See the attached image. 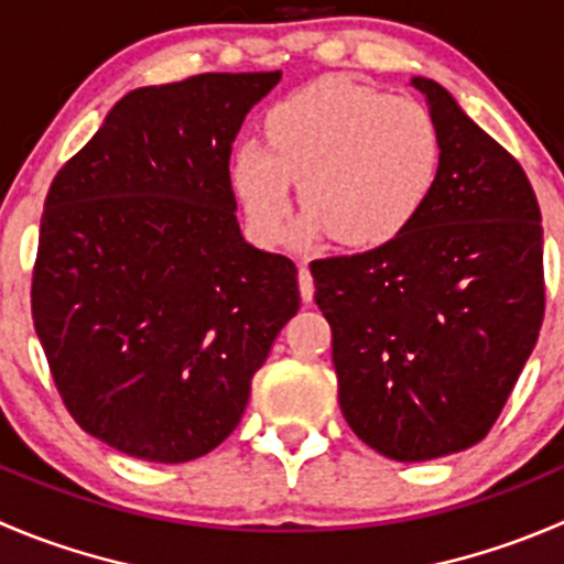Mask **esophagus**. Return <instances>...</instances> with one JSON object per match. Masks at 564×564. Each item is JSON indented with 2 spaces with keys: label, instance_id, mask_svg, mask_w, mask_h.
<instances>
[{
  "label": "esophagus",
  "instance_id": "1",
  "mask_svg": "<svg viewBox=\"0 0 564 564\" xmlns=\"http://www.w3.org/2000/svg\"><path fill=\"white\" fill-rule=\"evenodd\" d=\"M297 281H300V297H303V303H311V297H314V278H311V270L305 264H300Z\"/></svg>",
  "mask_w": 564,
  "mask_h": 564
}]
</instances>
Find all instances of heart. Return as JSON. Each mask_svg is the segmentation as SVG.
Returning <instances> with one entry per match:
<instances>
[{
  "label": "heart",
  "mask_w": 564,
  "mask_h": 564,
  "mask_svg": "<svg viewBox=\"0 0 564 564\" xmlns=\"http://www.w3.org/2000/svg\"><path fill=\"white\" fill-rule=\"evenodd\" d=\"M441 173L433 112L408 96L347 79H322L267 115V145L234 154V187L253 231L281 242L303 184L300 237L333 234L355 250L402 237L427 206Z\"/></svg>",
  "instance_id": "1"
}]
</instances>
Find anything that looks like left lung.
<instances>
[{"mask_svg": "<svg viewBox=\"0 0 564 564\" xmlns=\"http://www.w3.org/2000/svg\"><path fill=\"white\" fill-rule=\"evenodd\" d=\"M441 131L427 206L393 242L311 261L352 433L399 463L479 444L538 341L540 206L516 156L438 82L415 76Z\"/></svg>", "mask_w": 564, "mask_h": 564, "instance_id": "1", "label": "left lung"}]
</instances>
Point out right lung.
<instances>
[{
  "mask_svg": "<svg viewBox=\"0 0 564 564\" xmlns=\"http://www.w3.org/2000/svg\"><path fill=\"white\" fill-rule=\"evenodd\" d=\"M278 82L137 87L48 187L32 322L68 413L123 455L187 463L220 446L297 314V267L245 242L228 171Z\"/></svg>",
  "mask_w": 564,
  "mask_h": 564,
  "instance_id": "right-lung-1",
  "label": "right lung"
}]
</instances>
